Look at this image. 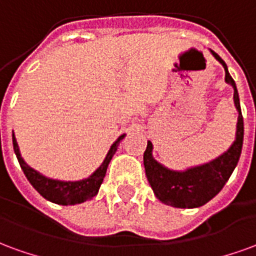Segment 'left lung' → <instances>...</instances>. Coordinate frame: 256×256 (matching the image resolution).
I'll return each instance as SVG.
<instances>
[{
  "instance_id": "1",
  "label": "left lung",
  "mask_w": 256,
  "mask_h": 256,
  "mask_svg": "<svg viewBox=\"0 0 256 256\" xmlns=\"http://www.w3.org/2000/svg\"><path fill=\"white\" fill-rule=\"evenodd\" d=\"M211 54L225 68V80L233 88V100L238 112L236 126V138L233 144L222 155L212 160L189 167L182 172L172 170L156 160L152 152L154 145L148 141L144 152V167L148 182L154 189L155 196L162 203L177 207V208H196L208 203L215 198L236 168L242 155V138H244V122H242L240 98L236 84L228 71L225 62L210 49Z\"/></svg>"
}]
</instances>
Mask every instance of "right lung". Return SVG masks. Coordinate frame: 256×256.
I'll list each match as a JSON object with an SVG mask.
<instances>
[{"label":"right lung","mask_w":256,"mask_h":256,"mask_svg":"<svg viewBox=\"0 0 256 256\" xmlns=\"http://www.w3.org/2000/svg\"><path fill=\"white\" fill-rule=\"evenodd\" d=\"M124 136L126 134L119 136L116 141L111 145V148L108 150V154L104 158L100 167L93 174H90L89 177L79 180V181L53 180V178L44 176L42 172H36V168L28 166L20 155L19 145H18L14 133H12V141H14V154H16V158L19 160L20 167H22L24 176L30 181V184L34 186L36 192L40 193L42 198H45L52 203L62 204V206H74V204H80L84 202H88L98 193V189H100L101 184H102L104 177H106L108 164L111 162L112 156L115 155V152H116L118 145L120 144V141L124 138Z\"/></svg>","instance_id":"1"}]
</instances>
